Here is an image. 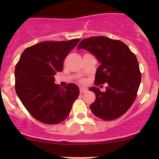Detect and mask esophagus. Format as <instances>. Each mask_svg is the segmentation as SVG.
<instances>
[{
  "instance_id": "esophagus-1",
  "label": "esophagus",
  "mask_w": 159,
  "mask_h": 159,
  "mask_svg": "<svg viewBox=\"0 0 159 159\" xmlns=\"http://www.w3.org/2000/svg\"><path fill=\"white\" fill-rule=\"evenodd\" d=\"M87 91V88L85 87H80V93H86Z\"/></svg>"
}]
</instances>
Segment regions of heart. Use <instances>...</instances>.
Returning a JSON list of instances; mask_svg holds the SVG:
<instances>
[{
  "instance_id": "b5f03b06",
  "label": "heart",
  "mask_w": 159,
  "mask_h": 159,
  "mask_svg": "<svg viewBox=\"0 0 159 159\" xmlns=\"http://www.w3.org/2000/svg\"><path fill=\"white\" fill-rule=\"evenodd\" d=\"M81 82H84V80H83V81H81Z\"/></svg>"
}]
</instances>
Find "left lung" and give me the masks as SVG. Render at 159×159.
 <instances>
[{"label": "left lung", "mask_w": 159, "mask_h": 159, "mask_svg": "<svg viewBox=\"0 0 159 159\" xmlns=\"http://www.w3.org/2000/svg\"><path fill=\"white\" fill-rule=\"evenodd\" d=\"M77 48L89 51L100 63L95 84H107L105 92L89 89L96 95L90 105L93 114L105 120L117 119L132 106L139 88L141 74L135 54L122 41L105 36L81 40Z\"/></svg>", "instance_id": "1"}]
</instances>
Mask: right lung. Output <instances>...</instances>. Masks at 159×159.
<instances>
[{
    "label": "right lung",
    "mask_w": 159,
    "mask_h": 159,
    "mask_svg": "<svg viewBox=\"0 0 159 159\" xmlns=\"http://www.w3.org/2000/svg\"><path fill=\"white\" fill-rule=\"evenodd\" d=\"M80 39L43 42L27 48L15 69V88L21 103L36 120L57 124L66 119L79 95V88L68 84L61 88L54 75L63 70V61Z\"/></svg>",
    "instance_id": "add662e5"
}]
</instances>
